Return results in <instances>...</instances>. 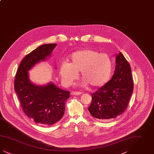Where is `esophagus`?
I'll return each mask as SVG.
<instances>
[{"instance_id": "34e87169", "label": "esophagus", "mask_w": 154, "mask_h": 154, "mask_svg": "<svg viewBox=\"0 0 154 154\" xmlns=\"http://www.w3.org/2000/svg\"><path fill=\"white\" fill-rule=\"evenodd\" d=\"M82 93L80 92H76V91H72L71 92V95H72L79 96Z\"/></svg>"}]
</instances>
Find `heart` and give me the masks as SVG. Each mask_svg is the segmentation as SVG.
<instances>
[{
	"label": "heart",
	"mask_w": 154,
	"mask_h": 154,
	"mask_svg": "<svg viewBox=\"0 0 154 154\" xmlns=\"http://www.w3.org/2000/svg\"><path fill=\"white\" fill-rule=\"evenodd\" d=\"M112 62L110 56L92 49H84L73 52L69 62H63L59 74L63 82L69 85L81 72L84 85L100 88L110 80L112 73Z\"/></svg>",
	"instance_id": "heart-1"
}]
</instances>
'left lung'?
<instances>
[{"mask_svg":"<svg viewBox=\"0 0 154 154\" xmlns=\"http://www.w3.org/2000/svg\"><path fill=\"white\" fill-rule=\"evenodd\" d=\"M116 69L111 79L92 94L88 111L100 121H108L126 109L133 90L129 63L121 52L116 55Z\"/></svg>","mask_w":154,"mask_h":154,"instance_id":"1","label":"left lung"}]
</instances>
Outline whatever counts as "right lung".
Wrapping results in <instances>:
<instances>
[{"label": "right lung", "instance_id": "1", "mask_svg": "<svg viewBox=\"0 0 154 154\" xmlns=\"http://www.w3.org/2000/svg\"><path fill=\"white\" fill-rule=\"evenodd\" d=\"M57 44H43L22 59L15 74V92L25 114L40 125H51L62 118L70 92L52 82L37 85L29 80L28 71L51 55Z\"/></svg>", "mask_w": 154, "mask_h": 154}]
</instances>
